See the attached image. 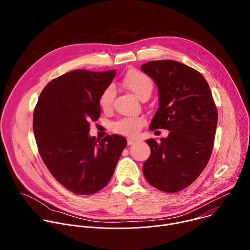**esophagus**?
Here are the masks:
<instances>
[{
	"mask_svg": "<svg viewBox=\"0 0 250 250\" xmlns=\"http://www.w3.org/2000/svg\"><path fill=\"white\" fill-rule=\"evenodd\" d=\"M136 141H137V139H136V138L128 137V138H127V145H128V146H131V145H133L134 142H136Z\"/></svg>",
	"mask_w": 250,
	"mask_h": 250,
	"instance_id": "34e87169",
	"label": "esophagus"
}]
</instances>
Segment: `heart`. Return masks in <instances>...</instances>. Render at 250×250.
<instances>
[{
	"label": "heart",
	"instance_id": "b5f03b06",
	"mask_svg": "<svg viewBox=\"0 0 250 250\" xmlns=\"http://www.w3.org/2000/svg\"><path fill=\"white\" fill-rule=\"evenodd\" d=\"M123 84L125 88L131 91L138 99L144 100L149 98L153 91V81L151 78L137 69H131L125 75ZM114 99V89L106 87L100 95L99 104L103 110H109ZM145 125L142 118H124L114 123L112 128L115 132L126 135H133L138 132L140 127Z\"/></svg>",
	"mask_w": 250,
	"mask_h": 250
}]
</instances>
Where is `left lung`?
<instances>
[{"instance_id": "1", "label": "left lung", "mask_w": 250, "mask_h": 250, "mask_svg": "<svg viewBox=\"0 0 250 250\" xmlns=\"http://www.w3.org/2000/svg\"><path fill=\"white\" fill-rule=\"evenodd\" d=\"M141 70L155 82L159 108L150 130L167 129V137L146 140L150 156L144 163L146 181L175 193L190 186L211 154L218 111L209 86L197 70L174 60L150 61Z\"/></svg>"}]
</instances>
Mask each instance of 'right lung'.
Instances as JSON below:
<instances>
[{"mask_svg":"<svg viewBox=\"0 0 250 250\" xmlns=\"http://www.w3.org/2000/svg\"><path fill=\"white\" fill-rule=\"evenodd\" d=\"M116 70H73L50 81L33 112V132L40 154L55 179L77 195H91L111 180L126 146V139L112 134L89 135L90 122L101 115L99 98Z\"/></svg>","mask_w":250,"mask_h":250,"instance_id":"obj_1","label":"right lung"}]
</instances>
